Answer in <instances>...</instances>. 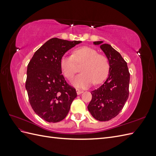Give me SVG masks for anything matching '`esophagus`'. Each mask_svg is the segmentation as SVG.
I'll list each match as a JSON object with an SVG mask.
<instances>
[{
  "mask_svg": "<svg viewBox=\"0 0 156 156\" xmlns=\"http://www.w3.org/2000/svg\"><path fill=\"white\" fill-rule=\"evenodd\" d=\"M83 91H82V90H77V95H80V94H81V93H83Z\"/></svg>",
  "mask_w": 156,
  "mask_h": 156,
  "instance_id": "1",
  "label": "esophagus"
}]
</instances>
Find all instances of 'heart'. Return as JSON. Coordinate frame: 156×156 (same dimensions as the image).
I'll return each instance as SVG.
<instances>
[{
  "mask_svg": "<svg viewBox=\"0 0 156 156\" xmlns=\"http://www.w3.org/2000/svg\"><path fill=\"white\" fill-rule=\"evenodd\" d=\"M83 66L82 73L72 81L73 85L84 88L94 84H100L107 78L109 72V62L105 55L98 54L92 48L83 46L75 49L72 56L64 55L60 60V66L63 75L68 79H72L76 72L77 65Z\"/></svg>",
  "mask_w": 156,
  "mask_h": 156,
  "instance_id": "obj_1",
  "label": "heart"
}]
</instances>
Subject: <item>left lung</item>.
<instances>
[{
	"mask_svg": "<svg viewBox=\"0 0 156 156\" xmlns=\"http://www.w3.org/2000/svg\"><path fill=\"white\" fill-rule=\"evenodd\" d=\"M94 44L100 45L110 68L105 83L91 92L88 109L97 120L108 121L119 114L128 99L130 74L126 62L111 45L102 41H94Z\"/></svg>",
	"mask_w": 156,
	"mask_h": 156,
	"instance_id": "obj_1",
	"label": "left lung"
}]
</instances>
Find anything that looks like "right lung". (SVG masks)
<instances>
[{
    "mask_svg": "<svg viewBox=\"0 0 156 156\" xmlns=\"http://www.w3.org/2000/svg\"><path fill=\"white\" fill-rule=\"evenodd\" d=\"M81 41H68L53 37L37 49L27 66L25 88L32 109L48 122H58L67 116L75 89L62 75V56Z\"/></svg>",
    "mask_w": 156,
    "mask_h": 156,
    "instance_id": "add662e5",
    "label": "right lung"
}]
</instances>
